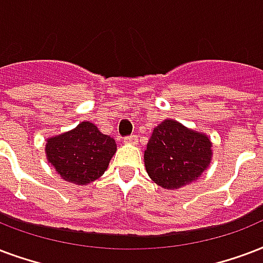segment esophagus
Returning <instances> with one entry per match:
<instances>
[{
    "label": "esophagus",
    "instance_id": "esophagus-1",
    "mask_svg": "<svg viewBox=\"0 0 263 263\" xmlns=\"http://www.w3.org/2000/svg\"><path fill=\"white\" fill-rule=\"evenodd\" d=\"M124 142H125L127 145H136V143H138V136L136 135L127 136V138H124Z\"/></svg>",
    "mask_w": 263,
    "mask_h": 263
}]
</instances>
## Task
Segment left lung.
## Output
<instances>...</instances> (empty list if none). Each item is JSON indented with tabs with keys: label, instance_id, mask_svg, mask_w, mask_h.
<instances>
[{
	"label": "left lung",
	"instance_id": "8db88e82",
	"mask_svg": "<svg viewBox=\"0 0 263 263\" xmlns=\"http://www.w3.org/2000/svg\"><path fill=\"white\" fill-rule=\"evenodd\" d=\"M211 158V139L172 118L154 128L143 156L150 179L168 190L198 179L210 167Z\"/></svg>",
	"mask_w": 263,
	"mask_h": 263
}]
</instances>
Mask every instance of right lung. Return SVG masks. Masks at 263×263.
I'll use <instances>...</instances> for the list:
<instances>
[{
	"label": "right lung",
	"mask_w": 263,
	"mask_h": 263,
	"mask_svg": "<svg viewBox=\"0 0 263 263\" xmlns=\"http://www.w3.org/2000/svg\"><path fill=\"white\" fill-rule=\"evenodd\" d=\"M116 150V140L102 134L91 121H83L71 131L48 138L45 145L48 163L60 178L80 186L103 175Z\"/></svg>",
	"instance_id": "right-lung-1"
}]
</instances>
